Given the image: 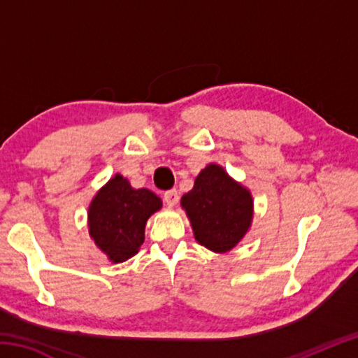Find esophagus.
I'll return each mask as SVG.
<instances>
[{"label":"esophagus","mask_w":358,"mask_h":358,"mask_svg":"<svg viewBox=\"0 0 358 358\" xmlns=\"http://www.w3.org/2000/svg\"><path fill=\"white\" fill-rule=\"evenodd\" d=\"M178 201H180V196L177 189H171L164 192V202L169 205V207H175V205L178 203Z\"/></svg>","instance_id":"esophagus-1"}]
</instances>
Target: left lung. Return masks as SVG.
I'll return each instance as SVG.
<instances>
[{
  "mask_svg": "<svg viewBox=\"0 0 358 358\" xmlns=\"http://www.w3.org/2000/svg\"><path fill=\"white\" fill-rule=\"evenodd\" d=\"M194 237L213 252H227L245 237L252 221V196L221 166L208 164L181 197Z\"/></svg>",
  "mask_w": 358,
  "mask_h": 358,
  "instance_id": "obj_1",
  "label": "left lung"
}]
</instances>
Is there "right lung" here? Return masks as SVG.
Returning <instances> with one entry per match:
<instances>
[{
	"instance_id": "add662e5",
	"label": "right lung",
	"mask_w": 358,
	"mask_h": 358,
	"mask_svg": "<svg viewBox=\"0 0 358 358\" xmlns=\"http://www.w3.org/2000/svg\"><path fill=\"white\" fill-rule=\"evenodd\" d=\"M162 202L150 189H134L120 173L107 181L88 208L90 235L113 264L136 256L145 240V224Z\"/></svg>"
}]
</instances>
